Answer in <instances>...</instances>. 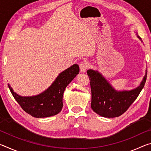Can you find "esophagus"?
<instances>
[{
  "mask_svg": "<svg viewBox=\"0 0 151 151\" xmlns=\"http://www.w3.org/2000/svg\"><path fill=\"white\" fill-rule=\"evenodd\" d=\"M79 67H80L81 73H85V72H86V69H87L88 65H86V63L83 62V63H81L80 64H79Z\"/></svg>",
  "mask_w": 151,
  "mask_h": 151,
  "instance_id": "esophagus-1",
  "label": "esophagus"
}]
</instances>
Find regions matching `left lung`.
<instances>
[{
	"instance_id": "obj_1",
	"label": "left lung",
	"mask_w": 151,
	"mask_h": 151,
	"mask_svg": "<svg viewBox=\"0 0 151 151\" xmlns=\"http://www.w3.org/2000/svg\"><path fill=\"white\" fill-rule=\"evenodd\" d=\"M137 37L141 39L137 35ZM87 74L91 88V108L96 114L103 117L114 118L127 111L136 100L145 86L147 70L140 85L131 91H118L99 71L89 69Z\"/></svg>"
}]
</instances>
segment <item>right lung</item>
Masks as SVG:
<instances>
[{
  "label": "right lung",
  "mask_w": 151,
  "mask_h": 151,
  "mask_svg": "<svg viewBox=\"0 0 151 151\" xmlns=\"http://www.w3.org/2000/svg\"><path fill=\"white\" fill-rule=\"evenodd\" d=\"M78 73V65H73L60 73L47 90L36 96H20L14 93L9 84L8 86L14 99L25 112L36 118H45L61 111L64 91Z\"/></svg>",
  "instance_id": "1"
}]
</instances>
